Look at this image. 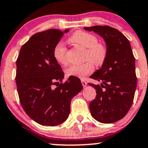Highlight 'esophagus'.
Here are the masks:
<instances>
[{
	"label": "esophagus",
	"mask_w": 148,
	"mask_h": 148,
	"mask_svg": "<svg viewBox=\"0 0 148 148\" xmlns=\"http://www.w3.org/2000/svg\"><path fill=\"white\" fill-rule=\"evenodd\" d=\"M81 82H82V84L83 87H86V85H87V82H86L85 80H84V79H82Z\"/></svg>",
	"instance_id": "obj_1"
}]
</instances>
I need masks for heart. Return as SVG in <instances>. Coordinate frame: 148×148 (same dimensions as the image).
I'll use <instances>...</instances> for the list:
<instances>
[{
    "mask_svg": "<svg viewBox=\"0 0 148 148\" xmlns=\"http://www.w3.org/2000/svg\"><path fill=\"white\" fill-rule=\"evenodd\" d=\"M71 42L86 48V60H91L82 64H73L66 69L69 77H75L84 79L94 71L93 62L96 65H102L107 56V49L105 45L98 42V38L93 34L78 30L75 32L69 38ZM67 48L63 42H58L54 47L53 57L57 62L66 64ZM93 62H92L91 61Z\"/></svg>",
    "mask_w": 148,
    "mask_h": 148,
    "instance_id": "b5f03b06",
    "label": "heart"
}]
</instances>
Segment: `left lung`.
<instances>
[{"mask_svg": "<svg viewBox=\"0 0 148 148\" xmlns=\"http://www.w3.org/2000/svg\"><path fill=\"white\" fill-rule=\"evenodd\" d=\"M105 40L107 56L101 69L91 76L101 84L88 85L96 91L90 102L91 116L98 122L113 123L122 119L133 103L137 79L134 57L129 40L114 27L107 25L84 27Z\"/></svg>", "mask_w": 148, "mask_h": 148, "instance_id": "8db88e82", "label": "left lung"}]
</instances>
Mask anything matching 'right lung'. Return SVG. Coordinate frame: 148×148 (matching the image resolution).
<instances>
[{
	"label": "right lung",
	"instance_id": "1",
	"mask_svg": "<svg viewBox=\"0 0 148 148\" xmlns=\"http://www.w3.org/2000/svg\"><path fill=\"white\" fill-rule=\"evenodd\" d=\"M69 31L50 29L36 33L23 45L17 58L15 79L20 102L26 114L41 125L64 123L70 114L71 100L83 88L75 77L60 84L64 73L53 49ZM53 85L57 87L53 89Z\"/></svg>",
	"mask_w": 148,
	"mask_h": 148
}]
</instances>
